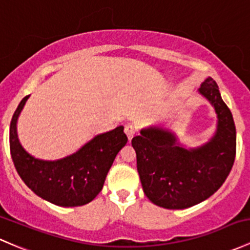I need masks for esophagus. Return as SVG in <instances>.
Here are the masks:
<instances>
[{
	"label": "esophagus",
	"mask_w": 250,
	"mask_h": 250,
	"mask_svg": "<svg viewBox=\"0 0 250 250\" xmlns=\"http://www.w3.org/2000/svg\"><path fill=\"white\" fill-rule=\"evenodd\" d=\"M125 133L127 134L128 139H129V140H132L133 136L136 134V128L134 127L133 125H130V123H128V125H125Z\"/></svg>",
	"instance_id": "34e87169"
}]
</instances>
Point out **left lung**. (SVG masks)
Segmentation results:
<instances>
[{
    "mask_svg": "<svg viewBox=\"0 0 250 250\" xmlns=\"http://www.w3.org/2000/svg\"><path fill=\"white\" fill-rule=\"evenodd\" d=\"M214 106L217 132L206 144L186 149L175 135L159 128L143 129L134 136L136 167L149 201L169 209H183L206 200L222 187L236 156V127L219 87L207 78L199 88Z\"/></svg>",
    "mask_w": 250,
    "mask_h": 250,
    "instance_id": "1",
    "label": "left lung"
}]
</instances>
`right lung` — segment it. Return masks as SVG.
<instances>
[{
  "instance_id": "obj_1",
  "label": "right lung",
  "mask_w": 250,
  "mask_h": 250,
  "mask_svg": "<svg viewBox=\"0 0 250 250\" xmlns=\"http://www.w3.org/2000/svg\"><path fill=\"white\" fill-rule=\"evenodd\" d=\"M28 97L20 102L9 128L10 156L21 180L33 193L57 206L88 204L102 190L115 157L127 144L123 127L99 134L77 153L63 159H36L21 147L17 135L18 117Z\"/></svg>"
}]
</instances>
